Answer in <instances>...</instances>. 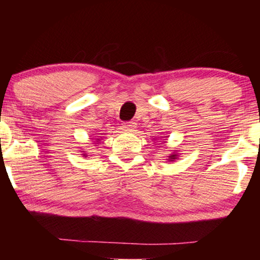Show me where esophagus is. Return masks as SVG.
I'll list each match as a JSON object with an SVG mask.
<instances>
[{
    "label": "esophagus",
    "instance_id": "34e87169",
    "mask_svg": "<svg viewBox=\"0 0 260 260\" xmlns=\"http://www.w3.org/2000/svg\"><path fill=\"white\" fill-rule=\"evenodd\" d=\"M135 126L136 125H135L134 122H126V123H124L123 129L127 131V133H133V131L135 130Z\"/></svg>",
    "mask_w": 260,
    "mask_h": 260
}]
</instances>
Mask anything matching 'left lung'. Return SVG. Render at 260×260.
I'll return each instance as SVG.
<instances>
[{
    "instance_id": "left-lung-1",
    "label": "left lung",
    "mask_w": 260,
    "mask_h": 260,
    "mask_svg": "<svg viewBox=\"0 0 260 260\" xmlns=\"http://www.w3.org/2000/svg\"><path fill=\"white\" fill-rule=\"evenodd\" d=\"M176 157V155H172V156H169V161H173L174 158Z\"/></svg>"
}]
</instances>
